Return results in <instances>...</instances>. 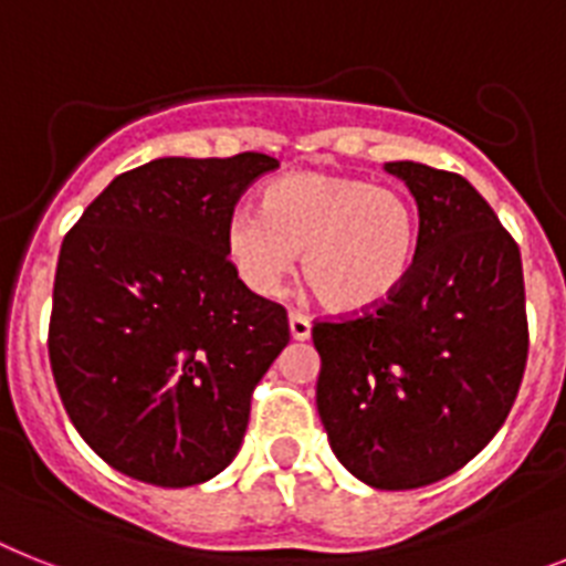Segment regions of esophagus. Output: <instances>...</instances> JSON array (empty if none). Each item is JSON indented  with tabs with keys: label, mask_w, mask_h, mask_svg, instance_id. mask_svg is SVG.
Returning <instances> with one entry per match:
<instances>
[{
	"label": "esophagus",
	"mask_w": 566,
	"mask_h": 566,
	"mask_svg": "<svg viewBox=\"0 0 566 566\" xmlns=\"http://www.w3.org/2000/svg\"><path fill=\"white\" fill-rule=\"evenodd\" d=\"M287 325H291V336L298 342L311 339V319L307 316H302V313H291L287 316Z\"/></svg>",
	"instance_id": "obj_1"
}]
</instances>
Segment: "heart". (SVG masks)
<instances>
[{"label": "heart", "mask_w": 566, "mask_h": 566, "mask_svg": "<svg viewBox=\"0 0 566 566\" xmlns=\"http://www.w3.org/2000/svg\"><path fill=\"white\" fill-rule=\"evenodd\" d=\"M417 239V212L400 192L316 169L275 178L261 212L235 210L224 224L227 259L255 296H279L302 253L307 284L342 316L371 313L400 293Z\"/></svg>", "instance_id": "b5f03b06"}]
</instances>
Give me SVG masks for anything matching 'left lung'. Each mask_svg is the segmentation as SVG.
I'll return each instance as SVG.
<instances>
[{
  "label": "left lung",
  "instance_id": "1",
  "mask_svg": "<svg viewBox=\"0 0 566 566\" xmlns=\"http://www.w3.org/2000/svg\"><path fill=\"white\" fill-rule=\"evenodd\" d=\"M420 212L400 293L359 319L316 322V408L331 449L374 489L443 481L495 437L524 377L521 253L454 172L391 160Z\"/></svg>",
  "mask_w": 566,
  "mask_h": 566
}]
</instances>
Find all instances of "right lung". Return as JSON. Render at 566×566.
Masks as SVG:
<instances>
[{
    "label": "right lung",
    "instance_id": "1",
    "mask_svg": "<svg viewBox=\"0 0 566 566\" xmlns=\"http://www.w3.org/2000/svg\"><path fill=\"white\" fill-rule=\"evenodd\" d=\"M279 160L158 158L123 172L60 247L49 354L74 429L117 472L195 486L232 463L253 388L291 342L282 305L224 253V224Z\"/></svg>",
    "mask_w": 566,
    "mask_h": 566
}]
</instances>
